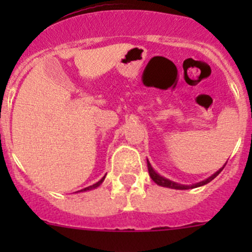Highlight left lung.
Listing matches in <instances>:
<instances>
[{
	"label": "left lung",
	"instance_id": "left-lung-1",
	"mask_svg": "<svg viewBox=\"0 0 252 252\" xmlns=\"http://www.w3.org/2000/svg\"><path fill=\"white\" fill-rule=\"evenodd\" d=\"M147 168H149V174H150V177H151V179L154 180V182L156 183V184L161 185V187L171 188V189H179V190H185V189H189V188H197V187H201V185H205V184H207V183H210L211 180H212V179H215V178L217 177V175L220 173V171H222V169H223V168H220V171H217V172H216L215 174H213V175H211L210 178H207V179L204 180V182H200V183H197V184H194V185H191V187H188V185L177 184V183L172 182V180H168V179H166V178H163V177H161V175H159V174H157L156 172L154 171V168H152V167H151V164H150V162H149V161H147Z\"/></svg>",
	"mask_w": 252,
	"mask_h": 252
}]
</instances>
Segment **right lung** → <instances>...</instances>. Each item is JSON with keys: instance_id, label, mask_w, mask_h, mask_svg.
<instances>
[{"instance_id": "1", "label": "right lung", "mask_w": 252, "mask_h": 252, "mask_svg": "<svg viewBox=\"0 0 252 252\" xmlns=\"http://www.w3.org/2000/svg\"><path fill=\"white\" fill-rule=\"evenodd\" d=\"M103 179H105V177H103V178H102V179H101V180H100V182H97V183H96V184H94V185H90V187L85 188V189H83V190H81V191H86V190H91V189H95V188H97V187H98V185H100V184H101V183H102V182H103Z\"/></svg>"}]
</instances>
